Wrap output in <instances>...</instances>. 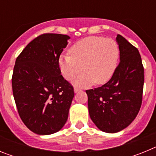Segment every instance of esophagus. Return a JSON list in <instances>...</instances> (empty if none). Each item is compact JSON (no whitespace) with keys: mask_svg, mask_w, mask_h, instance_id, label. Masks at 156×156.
Listing matches in <instances>:
<instances>
[{"mask_svg":"<svg viewBox=\"0 0 156 156\" xmlns=\"http://www.w3.org/2000/svg\"><path fill=\"white\" fill-rule=\"evenodd\" d=\"M81 90V89H80V88H78V87H75L74 88V92H75V93H77V92H80Z\"/></svg>","mask_w":156,"mask_h":156,"instance_id":"1","label":"esophagus"}]
</instances>
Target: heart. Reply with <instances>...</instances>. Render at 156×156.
<instances>
[{"label": "heart", "instance_id": "heart-1", "mask_svg": "<svg viewBox=\"0 0 156 156\" xmlns=\"http://www.w3.org/2000/svg\"><path fill=\"white\" fill-rule=\"evenodd\" d=\"M70 55H61L58 66L67 80L77 77L75 84L88 87L95 83L103 84L113 76L119 60V48L115 40L102 37H88L69 48Z\"/></svg>", "mask_w": 156, "mask_h": 156}]
</instances>
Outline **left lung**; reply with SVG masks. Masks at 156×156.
I'll use <instances>...</instances> for the list:
<instances>
[{"label":"left lung","mask_w":156,"mask_h":156,"mask_svg":"<svg viewBox=\"0 0 156 156\" xmlns=\"http://www.w3.org/2000/svg\"><path fill=\"white\" fill-rule=\"evenodd\" d=\"M119 63L105 84L87 90L91 120L105 133H117L136 118L142 102L144 67L137 48L118 34Z\"/></svg>","instance_id":"8db88e82"}]
</instances>
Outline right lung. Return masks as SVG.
<instances>
[{
  "mask_svg": "<svg viewBox=\"0 0 156 156\" xmlns=\"http://www.w3.org/2000/svg\"><path fill=\"white\" fill-rule=\"evenodd\" d=\"M70 37L38 36L16 58L12 84L19 116L34 133H56L67 121L73 87L61 75L58 58Z\"/></svg>",
  "mask_w": 156,
  "mask_h": 156,
  "instance_id": "right-lung-1",
  "label": "right lung"
}]
</instances>
